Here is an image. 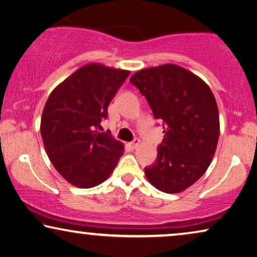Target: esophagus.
<instances>
[{
	"instance_id": "34e87169",
	"label": "esophagus",
	"mask_w": 257,
	"mask_h": 257,
	"mask_svg": "<svg viewBox=\"0 0 257 257\" xmlns=\"http://www.w3.org/2000/svg\"><path fill=\"white\" fill-rule=\"evenodd\" d=\"M128 145H129L130 149L135 150V149L138 148V145H140V140H138V138H135V140H134L133 142H130Z\"/></svg>"
}]
</instances>
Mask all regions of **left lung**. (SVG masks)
Returning <instances> with one entry per match:
<instances>
[{"label":"left lung","instance_id":"obj_1","mask_svg":"<svg viewBox=\"0 0 257 257\" xmlns=\"http://www.w3.org/2000/svg\"><path fill=\"white\" fill-rule=\"evenodd\" d=\"M164 121V140L149 182L166 193H178L197 182L210 165L219 136L218 108L210 88L193 73L174 64L144 68L132 77Z\"/></svg>","mask_w":257,"mask_h":257}]
</instances>
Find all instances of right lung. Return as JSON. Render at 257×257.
<instances>
[{
    "mask_svg": "<svg viewBox=\"0 0 257 257\" xmlns=\"http://www.w3.org/2000/svg\"><path fill=\"white\" fill-rule=\"evenodd\" d=\"M129 73L101 64L84 65L49 96L41 136L52 165L71 184L82 189L99 185L123 154V144L98 129Z\"/></svg>",
    "mask_w": 257,
    "mask_h": 257,
    "instance_id": "obj_1",
    "label": "right lung"
}]
</instances>
